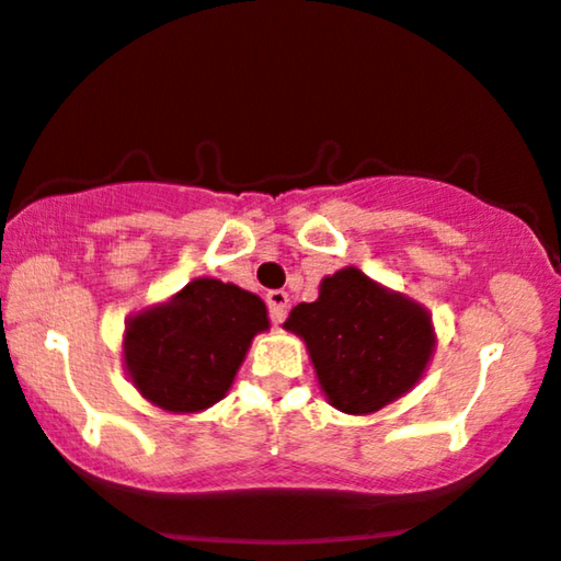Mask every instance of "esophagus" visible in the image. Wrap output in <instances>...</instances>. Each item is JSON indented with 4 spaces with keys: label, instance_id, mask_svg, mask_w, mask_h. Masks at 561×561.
Returning <instances> with one entry per match:
<instances>
[{
    "label": "esophagus",
    "instance_id": "34e87169",
    "mask_svg": "<svg viewBox=\"0 0 561 561\" xmlns=\"http://www.w3.org/2000/svg\"><path fill=\"white\" fill-rule=\"evenodd\" d=\"M266 305H268V316H272V321L282 323L289 308V295L285 289H272V293L266 295Z\"/></svg>",
    "mask_w": 561,
    "mask_h": 561
}]
</instances>
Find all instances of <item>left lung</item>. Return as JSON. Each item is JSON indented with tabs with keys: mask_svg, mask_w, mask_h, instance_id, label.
<instances>
[{
	"mask_svg": "<svg viewBox=\"0 0 561 561\" xmlns=\"http://www.w3.org/2000/svg\"><path fill=\"white\" fill-rule=\"evenodd\" d=\"M285 329L305 339L323 393L346 414H370L414 388L435 346L427 310L354 266L325 276L318 300L293 308Z\"/></svg>",
	"mask_w": 561,
	"mask_h": 561,
	"instance_id": "left-lung-1",
	"label": "left lung"
}]
</instances>
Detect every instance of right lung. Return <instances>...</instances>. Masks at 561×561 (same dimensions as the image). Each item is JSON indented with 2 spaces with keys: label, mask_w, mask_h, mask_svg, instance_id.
Returning <instances> with one entry per match:
<instances>
[{
  "label": "right lung",
  "mask_w": 561,
  "mask_h": 561,
  "mask_svg": "<svg viewBox=\"0 0 561 561\" xmlns=\"http://www.w3.org/2000/svg\"><path fill=\"white\" fill-rule=\"evenodd\" d=\"M266 329L261 297L219 279H194L168 305L131 318L124 363L147 401L191 414L228 393L251 339Z\"/></svg>",
  "instance_id": "right-lung-1"
}]
</instances>
